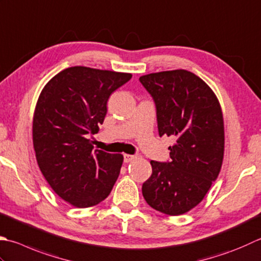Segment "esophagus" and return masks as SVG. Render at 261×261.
<instances>
[{"mask_svg": "<svg viewBox=\"0 0 261 261\" xmlns=\"http://www.w3.org/2000/svg\"><path fill=\"white\" fill-rule=\"evenodd\" d=\"M124 162L125 163H129V162H131V161H134L135 158H136V156L135 155H129V154H124Z\"/></svg>", "mask_w": 261, "mask_h": 261, "instance_id": "esophagus-1", "label": "esophagus"}]
</instances>
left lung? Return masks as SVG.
I'll list each match as a JSON object with an SVG mask.
<instances>
[{
	"label": "left lung",
	"instance_id": "8db88e82",
	"mask_svg": "<svg viewBox=\"0 0 261 261\" xmlns=\"http://www.w3.org/2000/svg\"><path fill=\"white\" fill-rule=\"evenodd\" d=\"M139 80L155 101L158 134L175 138L168 147L170 162H150L152 174L142 185V196L158 212L182 215L202 200L221 171V104L211 87L190 71H162Z\"/></svg>",
	"mask_w": 261,
	"mask_h": 261
}]
</instances>
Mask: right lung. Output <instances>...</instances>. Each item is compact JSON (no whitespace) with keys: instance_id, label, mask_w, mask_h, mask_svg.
Here are the masks:
<instances>
[{"instance_id":"add662e5","label":"right lung","mask_w":261,"mask_h":261,"mask_svg":"<svg viewBox=\"0 0 261 261\" xmlns=\"http://www.w3.org/2000/svg\"><path fill=\"white\" fill-rule=\"evenodd\" d=\"M131 73L71 66L40 93L33 119L36 160L54 192L78 208L98 205L120 174L123 155L94 149L107 100Z\"/></svg>"}]
</instances>
